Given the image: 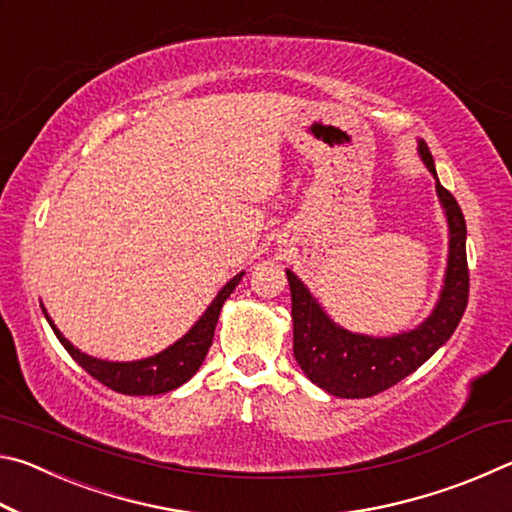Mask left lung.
Returning <instances> with one entry per match:
<instances>
[{
    "label": "left lung",
    "mask_w": 512,
    "mask_h": 512,
    "mask_svg": "<svg viewBox=\"0 0 512 512\" xmlns=\"http://www.w3.org/2000/svg\"><path fill=\"white\" fill-rule=\"evenodd\" d=\"M420 153L424 164L436 176L427 142H420ZM436 189L445 205L449 232H452L449 266L436 311L413 332L388 336V339L345 332L323 314V309L309 296L305 284L287 271L291 287L293 357L305 370V375L329 395L361 400V397L384 393L386 388L395 386L397 381L418 370L461 323L467 298H470L465 216L461 205L443 185L436 183Z\"/></svg>",
    "instance_id": "8db88e82"
}]
</instances>
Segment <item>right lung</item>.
I'll return each mask as SVG.
<instances>
[{
    "instance_id": "obj_1",
    "label": "right lung",
    "mask_w": 512,
    "mask_h": 512,
    "mask_svg": "<svg viewBox=\"0 0 512 512\" xmlns=\"http://www.w3.org/2000/svg\"><path fill=\"white\" fill-rule=\"evenodd\" d=\"M239 280H241V273L225 284V287L219 291V296L212 300V305L207 307L201 320L189 329L183 339L173 343L171 348H167L164 352L144 361L112 363V361L92 359L88 354L76 350L74 345L58 332L54 323H51L49 318L47 320L49 325L54 327V334L58 336V341L63 343V348L69 352V357L79 363L85 372H90L94 379L101 381L103 386H108L121 395H158V393L173 391V388L185 384V381L192 379L196 375V370L201 368L205 354L212 345L214 327L219 323L223 302L228 300L232 291H235Z\"/></svg>"
}]
</instances>
